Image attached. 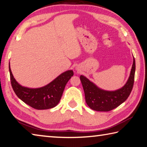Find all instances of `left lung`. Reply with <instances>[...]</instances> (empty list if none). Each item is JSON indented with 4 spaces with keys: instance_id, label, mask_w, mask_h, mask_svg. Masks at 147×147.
Masks as SVG:
<instances>
[{
    "instance_id": "1",
    "label": "left lung",
    "mask_w": 147,
    "mask_h": 147,
    "mask_svg": "<svg viewBox=\"0 0 147 147\" xmlns=\"http://www.w3.org/2000/svg\"><path fill=\"white\" fill-rule=\"evenodd\" d=\"M135 70L136 63L134 57L128 81L122 88L115 91L102 90L86 77L80 76L88 106L97 111H109L120 106L129 97L133 88Z\"/></svg>"
}]
</instances>
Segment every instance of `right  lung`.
Returning a JSON list of instances; mask_svg holds the SVG:
<instances>
[{"label": "right lung", "mask_w": 147, "mask_h": 147, "mask_svg": "<svg viewBox=\"0 0 147 147\" xmlns=\"http://www.w3.org/2000/svg\"><path fill=\"white\" fill-rule=\"evenodd\" d=\"M9 70L11 83L16 95L29 106L39 110L48 109L56 106L61 98L66 83L74 76L72 70H68L45 86L29 88L18 84L14 78L9 64Z\"/></svg>", "instance_id": "add662e5"}]
</instances>
